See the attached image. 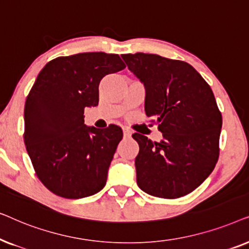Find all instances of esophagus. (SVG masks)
Listing matches in <instances>:
<instances>
[{"instance_id":"esophagus-1","label":"esophagus","mask_w":249,"mask_h":249,"mask_svg":"<svg viewBox=\"0 0 249 249\" xmlns=\"http://www.w3.org/2000/svg\"><path fill=\"white\" fill-rule=\"evenodd\" d=\"M122 130H124V136L125 138H129L131 136V130L128 127H122Z\"/></svg>"}]
</instances>
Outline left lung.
Segmentation results:
<instances>
[{
	"label": "left lung",
	"instance_id": "1",
	"mask_svg": "<svg viewBox=\"0 0 249 249\" xmlns=\"http://www.w3.org/2000/svg\"><path fill=\"white\" fill-rule=\"evenodd\" d=\"M146 89L145 112L154 117L161 142L132 135L139 145L137 183L160 198L192 193L213 171L219 159L222 115L210 85L190 66L158 54H122Z\"/></svg>",
	"mask_w": 249,
	"mask_h": 249
}]
</instances>
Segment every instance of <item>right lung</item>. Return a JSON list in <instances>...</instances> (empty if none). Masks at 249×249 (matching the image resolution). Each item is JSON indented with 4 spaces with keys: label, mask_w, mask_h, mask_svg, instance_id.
<instances>
[{
    "label": "right lung",
    "mask_w": 249,
    "mask_h": 249,
    "mask_svg": "<svg viewBox=\"0 0 249 249\" xmlns=\"http://www.w3.org/2000/svg\"><path fill=\"white\" fill-rule=\"evenodd\" d=\"M118 54L79 53L50 61L37 76L25 104L23 141L36 176L50 192L69 199L103 189L122 139L115 124H85V107L98 104L100 81L124 70Z\"/></svg>",
    "instance_id": "obj_1"
}]
</instances>
